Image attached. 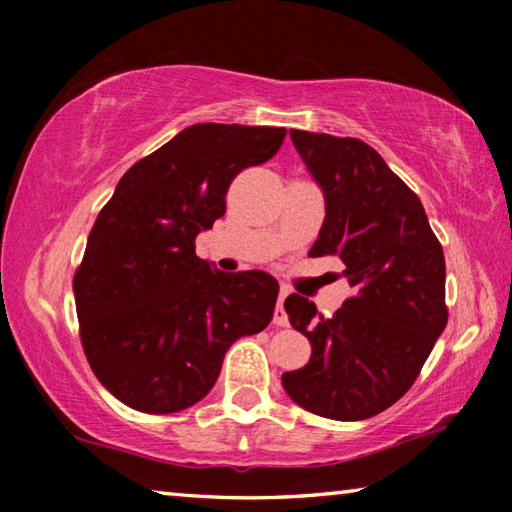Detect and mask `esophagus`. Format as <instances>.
<instances>
[{"mask_svg": "<svg viewBox=\"0 0 512 512\" xmlns=\"http://www.w3.org/2000/svg\"><path fill=\"white\" fill-rule=\"evenodd\" d=\"M289 296V287H280V298H277V305H275V311H273V325L277 327H287L289 325V316L287 311H284V298Z\"/></svg>", "mask_w": 512, "mask_h": 512, "instance_id": "34e87169", "label": "esophagus"}]
</instances>
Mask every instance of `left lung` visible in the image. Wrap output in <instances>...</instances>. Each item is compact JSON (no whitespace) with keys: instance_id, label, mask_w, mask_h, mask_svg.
Segmentation results:
<instances>
[{"instance_id":"left-lung-1","label":"left lung","mask_w":512,"mask_h":512,"mask_svg":"<svg viewBox=\"0 0 512 512\" xmlns=\"http://www.w3.org/2000/svg\"><path fill=\"white\" fill-rule=\"evenodd\" d=\"M291 140L325 192L309 255L339 257L354 293L329 318L298 293L284 300L311 359L282 386L323 418L366 420L409 391L447 325L443 246L420 198L372 146L307 131Z\"/></svg>"}]
</instances>
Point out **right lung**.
I'll list each match as a JSON object with an SVG mask.
<instances>
[{"instance_id": "obj_1", "label": "right lung", "mask_w": 512, "mask_h": 512, "mask_svg": "<svg viewBox=\"0 0 512 512\" xmlns=\"http://www.w3.org/2000/svg\"><path fill=\"white\" fill-rule=\"evenodd\" d=\"M284 137L194 124L121 176L74 273L83 352L119 402L155 415L187 409L210 393L230 345L271 323L275 277L216 271L194 241L225 214L237 173L271 160Z\"/></svg>"}]
</instances>
